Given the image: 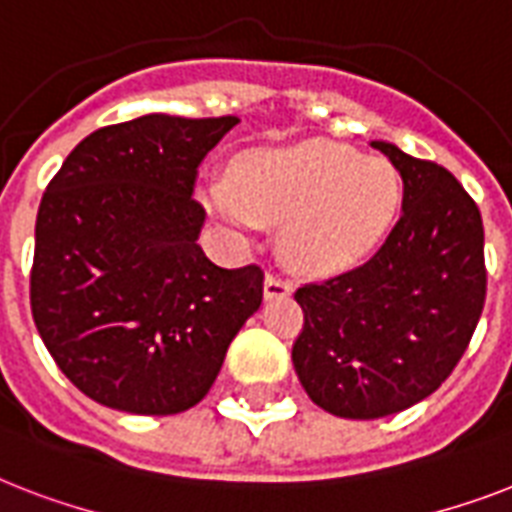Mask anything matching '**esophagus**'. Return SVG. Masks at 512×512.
<instances>
[{
  "mask_svg": "<svg viewBox=\"0 0 512 512\" xmlns=\"http://www.w3.org/2000/svg\"><path fill=\"white\" fill-rule=\"evenodd\" d=\"M292 292V281L287 276H281V273L268 271L265 273V297L271 300V297H287Z\"/></svg>",
  "mask_w": 512,
  "mask_h": 512,
  "instance_id": "obj_1",
  "label": "esophagus"
}]
</instances>
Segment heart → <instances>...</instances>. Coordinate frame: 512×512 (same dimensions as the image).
I'll use <instances>...</instances> for the list:
<instances>
[{
  "label": "heart",
  "mask_w": 512,
  "mask_h": 512,
  "mask_svg": "<svg viewBox=\"0 0 512 512\" xmlns=\"http://www.w3.org/2000/svg\"><path fill=\"white\" fill-rule=\"evenodd\" d=\"M209 204L244 231L287 223V255L305 271L332 273L364 260L388 236L401 183L380 156L311 140L247 154L233 183L209 185Z\"/></svg>",
  "instance_id": "b5f03b06"
}]
</instances>
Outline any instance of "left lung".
Masks as SVG:
<instances>
[{
  "mask_svg": "<svg viewBox=\"0 0 512 512\" xmlns=\"http://www.w3.org/2000/svg\"><path fill=\"white\" fill-rule=\"evenodd\" d=\"M372 146L401 172V217L364 265L295 292V372L313 404L345 420L404 412L441 388L486 300L476 201L441 164Z\"/></svg>",
  "mask_w": 512,
  "mask_h": 512,
  "instance_id": "left-lung-1",
  "label": "left lung"
}]
</instances>
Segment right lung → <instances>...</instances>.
<instances>
[{
  "instance_id": "obj_1",
  "label": "right lung",
  "mask_w": 512,
  "mask_h": 512,
  "mask_svg": "<svg viewBox=\"0 0 512 512\" xmlns=\"http://www.w3.org/2000/svg\"><path fill=\"white\" fill-rule=\"evenodd\" d=\"M236 116L148 114L66 156L36 215L31 313L60 372L103 406L199 404L263 303V268H220L196 244L199 164Z\"/></svg>"
}]
</instances>
